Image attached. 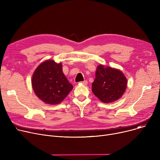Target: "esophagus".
I'll return each instance as SVG.
<instances>
[{
  "mask_svg": "<svg viewBox=\"0 0 160 160\" xmlns=\"http://www.w3.org/2000/svg\"><path fill=\"white\" fill-rule=\"evenodd\" d=\"M80 83H82L83 85H87V84H88V81H87V80H85V81H83V82H81Z\"/></svg>",
  "mask_w": 160,
  "mask_h": 160,
  "instance_id": "1",
  "label": "esophagus"
}]
</instances>
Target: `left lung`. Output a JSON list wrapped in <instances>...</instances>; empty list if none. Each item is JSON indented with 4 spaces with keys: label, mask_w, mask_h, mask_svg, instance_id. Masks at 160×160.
Listing matches in <instances>:
<instances>
[{
    "label": "left lung",
    "mask_w": 160,
    "mask_h": 160,
    "mask_svg": "<svg viewBox=\"0 0 160 160\" xmlns=\"http://www.w3.org/2000/svg\"><path fill=\"white\" fill-rule=\"evenodd\" d=\"M127 87V79L119 69L104 65L97 66L92 91L104 103L119 99Z\"/></svg>",
    "instance_id": "left-lung-1"
}]
</instances>
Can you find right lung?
Masks as SVG:
<instances>
[{
    "mask_svg": "<svg viewBox=\"0 0 160 160\" xmlns=\"http://www.w3.org/2000/svg\"><path fill=\"white\" fill-rule=\"evenodd\" d=\"M36 95L47 104H58L68 95L73 86L62 71V63L47 60L40 63L32 78Z\"/></svg>",
    "mask_w": 160,
    "mask_h": 160,
    "instance_id": "1",
    "label": "right lung"
}]
</instances>
